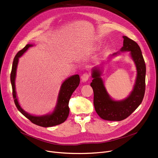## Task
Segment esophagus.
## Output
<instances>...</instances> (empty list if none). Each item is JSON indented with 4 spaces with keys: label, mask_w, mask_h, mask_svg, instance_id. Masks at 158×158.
Segmentation results:
<instances>
[{
    "label": "esophagus",
    "mask_w": 158,
    "mask_h": 158,
    "mask_svg": "<svg viewBox=\"0 0 158 158\" xmlns=\"http://www.w3.org/2000/svg\"><path fill=\"white\" fill-rule=\"evenodd\" d=\"M89 77V74L88 73H85L82 75L81 80L82 82H85L88 80Z\"/></svg>",
    "instance_id": "34e87169"
}]
</instances>
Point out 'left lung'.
I'll return each instance as SVG.
<instances>
[{
	"label": "left lung",
	"mask_w": 158,
	"mask_h": 158,
	"mask_svg": "<svg viewBox=\"0 0 158 158\" xmlns=\"http://www.w3.org/2000/svg\"><path fill=\"white\" fill-rule=\"evenodd\" d=\"M123 38V46L120 50L131 51L137 70L135 84L131 94L122 101H114L106 92L103 81L100 77V70L96 68L93 69L92 74L93 79L91 86L94 92L93 103L95 110L102 119L109 121H121L130 116L140 105L145 94L146 67L141 50L134 40L126 36Z\"/></svg>",
	"instance_id": "1"
}]
</instances>
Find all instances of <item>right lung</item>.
Wrapping results in <instances>:
<instances>
[{"mask_svg": "<svg viewBox=\"0 0 158 158\" xmlns=\"http://www.w3.org/2000/svg\"><path fill=\"white\" fill-rule=\"evenodd\" d=\"M32 46L33 45L31 44L26 45L22 50L17 53L13 60L12 70L10 73V82L12 84V96L14 103H15L18 110L23 115L35 125L44 127H49L61 124L67 120L69 116V99L73 92L76 90V89L77 88L79 84V76L77 74L74 75L66 79L62 83L59 94L58 102H57V104L55 110L52 114H47V115L45 116L36 117L31 115V114L27 113L21 108L16 98V93L15 90V78L16 75V69L18 64L19 57H20L28 48Z\"/></svg>", "mask_w": 158, "mask_h": 158, "instance_id": "right-lung-1", "label": "right lung"}]
</instances>
